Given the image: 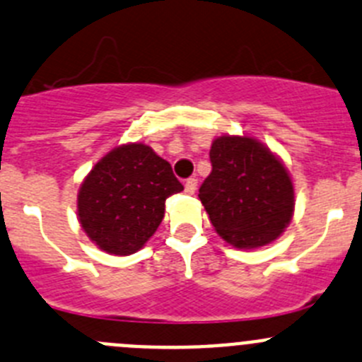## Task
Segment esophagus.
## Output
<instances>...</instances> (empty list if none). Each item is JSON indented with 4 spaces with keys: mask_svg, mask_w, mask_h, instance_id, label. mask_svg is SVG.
<instances>
[{
    "mask_svg": "<svg viewBox=\"0 0 362 362\" xmlns=\"http://www.w3.org/2000/svg\"><path fill=\"white\" fill-rule=\"evenodd\" d=\"M185 192L190 195H194L195 192H197V179L195 177H190L187 179V183H185Z\"/></svg>",
    "mask_w": 362,
    "mask_h": 362,
    "instance_id": "1",
    "label": "esophagus"
}]
</instances>
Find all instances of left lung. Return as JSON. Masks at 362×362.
Listing matches in <instances>:
<instances>
[{"instance_id": "8db88e82", "label": "left lung", "mask_w": 362, "mask_h": 362, "mask_svg": "<svg viewBox=\"0 0 362 362\" xmlns=\"http://www.w3.org/2000/svg\"><path fill=\"white\" fill-rule=\"evenodd\" d=\"M211 174L199 199L213 227L236 249L275 242L291 222L295 192L290 172L252 136L223 135L209 149Z\"/></svg>"}]
</instances>
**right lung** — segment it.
Instances as JSON below:
<instances>
[{"mask_svg":"<svg viewBox=\"0 0 362 362\" xmlns=\"http://www.w3.org/2000/svg\"><path fill=\"white\" fill-rule=\"evenodd\" d=\"M183 190L168 161L146 144H126L94 165L78 192V218L101 250L129 256L156 233L165 201Z\"/></svg>","mask_w":362,"mask_h":362,"instance_id":"obj_1","label":"right lung"}]
</instances>
